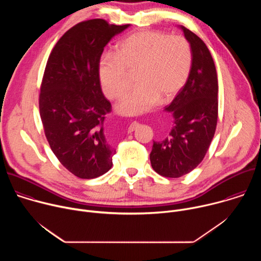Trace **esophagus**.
<instances>
[{
	"label": "esophagus",
	"mask_w": 261,
	"mask_h": 261,
	"mask_svg": "<svg viewBox=\"0 0 261 261\" xmlns=\"http://www.w3.org/2000/svg\"><path fill=\"white\" fill-rule=\"evenodd\" d=\"M136 125H137V123L136 122H134V123H132L130 126H129V128H128V131L129 132H132L134 129H135V127H136Z\"/></svg>",
	"instance_id": "esophagus-1"
}]
</instances>
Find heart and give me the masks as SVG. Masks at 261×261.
<instances>
[{
	"instance_id": "obj_1",
	"label": "heart",
	"mask_w": 261,
	"mask_h": 261,
	"mask_svg": "<svg viewBox=\"0 0 261 261\" xmlns=\"http://www.w3.org/2000/svg\"><path fill=\"white\" fill-rule=\"evenodd\" d=\"M192 64L191 47L184 37L163 32L140 31L117 46L116 56L104 55L99 79L104 94L119 100L126 94L128 74L135 72L137 87L119 104V113L136 116L167 102L187 81Z\"/></svg>"
}]
</instances>
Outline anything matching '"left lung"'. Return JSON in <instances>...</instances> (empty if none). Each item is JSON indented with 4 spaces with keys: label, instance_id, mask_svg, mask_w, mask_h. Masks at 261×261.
<instances>
[{
    "label": "left lung",
    "instance_id": "left-lung-1",
    "mask_svg": "<svg viewBox=\"0 0 261 261\" xmlns=\"http://www.w3.org/2000/svg\"><path fill=\"white\" fill-rule=\"evenodd\" d=\"M192 51L187 82L165 111L173 127L163 140L154 141L150 154L153 169L165 177H179L203 160L218 121V77L213 57L197 35L180 27Z\"/></svg>",
    "mask_w": 261,
    "mask_h": 261
}]
</instances>
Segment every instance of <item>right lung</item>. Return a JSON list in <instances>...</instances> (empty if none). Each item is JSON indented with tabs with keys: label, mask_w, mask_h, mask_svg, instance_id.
<instances>
[{
	"label": "right lung",
	"mask_w": 261,
	"mask_h": 261,
	"mask_svg": "<svg viewBox=\"0 0 261 261\" xmlns=\"http://www.w3.org/2000/svg\"><path fill=\"white\" fill-rule=\"evenodd\" d=\"M128 27L82 21L61 37L46 63L39 94L44 133L61 164L80 178L98 177L113 166L116 150L103 131L111 104L101 90L99 62L105 45Z\"/></svg>",
	"instance_id": "add662e5"
}]
</instances>
